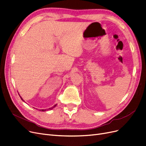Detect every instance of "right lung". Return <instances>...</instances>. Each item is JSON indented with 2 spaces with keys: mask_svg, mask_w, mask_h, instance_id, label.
<instances>
[{
  "mask_svg": "<svg viewBox=\"0 0 146 146\" xmlns=\"http://www.w3.org/2000/svg\"><path fill=\"white\" fill-rule=\"evenodd\" d=\"M18 94H19V93H18ZM19 97H20V98H21V100H22L23 101H24V100L22 99L21 97L20 96V95H19ZM56 105H54L53 107H52V108H48V110H52L53 108H54L55 106H56ZM46 109H40V111H42V112H44V111H46Z\"/></svg>",
  "mask_w": 146,
  "mask_h": 146,
  "instance_id": "add662e5",
  "label": "right lung"
}]
</instances>
